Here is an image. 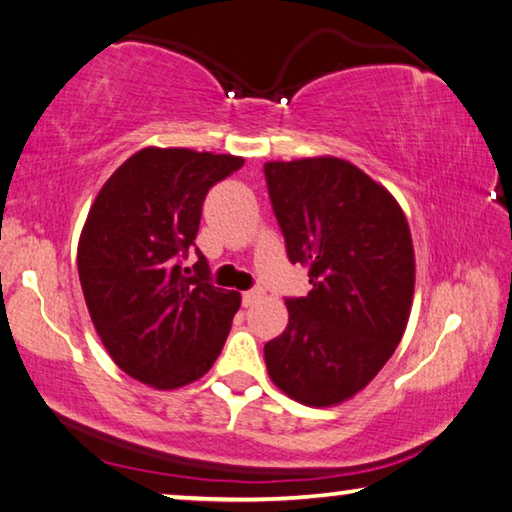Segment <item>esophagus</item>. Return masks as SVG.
Segmentation results:
<instances>
[{
	"mask_svg": "<svg viewBox=\"0 0 512 512\" xmlns=\"http://www.w3.org/2000/svg\"><path fill=\"white\" fill-rule=\"evenodd\" d=\"M263 297V290L261 288H256V290H247V292H242V306H254L258 299Z\"/></svg>",
	"mask_w": 512,
	"mask_h": 512,
	"instance_id": "obj_1",
	"label": "esophagus"
}]
</instances>
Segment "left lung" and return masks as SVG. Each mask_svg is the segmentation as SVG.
Masks as SVG:
<instances>
[{
	"label": "left lung",
	"instance_id": "8db88e82",
	"mask_svg": "<svg viewBox=\"0 0 512 512\" xmlns=\"http://www.w3.org/2000/svg\"><path fill=\"white\" fill-rule=\"evenodd\" d=\"M290 263L313 290L286 299L288 326L265 345L270 379L306 406L354 397L395 354L415 290V251L397 199L342 158L265 163Z\"/></svg>",
	"mask_w": 512,
	"mask_h": 512
}]
</instances>
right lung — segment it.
<instances>
[{"label":"right lung","instance_id":"obj_1","mask_svg":"<svg viewBox=\"0 0 512 512\" xmlns=\"http://www.w3.org/2000/svg\"><path fill=\"white\" fill-rule=\"evenodd\" d=\"M245 165L231 154L145 147L111 174L83 224L77 265L90 320L115 365L158 390L211 370L240 308L215 288L195 245L201 206L217 181Z\"/></svg>","mask_w":512,"mask_h":512}]
</instances>
